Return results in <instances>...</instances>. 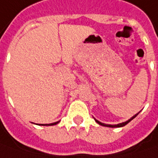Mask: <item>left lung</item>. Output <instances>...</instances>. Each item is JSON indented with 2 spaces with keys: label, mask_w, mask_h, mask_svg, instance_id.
Wrapping results in <instances>:
<instances>
[{
  "label": "left lung",
  "mask_w": 158,
  "mask_h": 158,
  "mask_svg": "<svg viewBox=\"0 0 158 158\" xmlns=\"http://www.w3.org/2000/svg\"><path fill=\"white\" fill-rule=\"evenodd\" d=\"M138 114H139V113H138ZM135 114V115H134L133 117H131V118H130V119H129L128 121H127V122H125V123H119V124H116V125H110V124H105V123H101V122H99V121H97L96 119H94V120H95V122L97 123H98V124H100V125H101V126H104V127H109V128H120V127H123V126L127 125V124H128V123H129L130 121H132V120H133L135 117L137 116V114Z\"/></svg>",
  "instance_id": "obj_1"
}]
</instances>
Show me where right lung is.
Segmentation results:
<instances>
[{
	"mask_svg": "<svg viewBox=\"0 0 158 158\" xmlns=\"http://www.w3.org/2000/svg\"><path fill=\"white\" fill-rule=\"evenodd\" d=\"M59 123V122H57V123H50V124H42L43 126H52V125H56L57 123ZM40 125V124H39Z\"/></svg>",
	"mask_w": 158,
	"mask_h": 158,
	"instance_id": "add662e5",
	"label": "right lung"
}]
</instances>
